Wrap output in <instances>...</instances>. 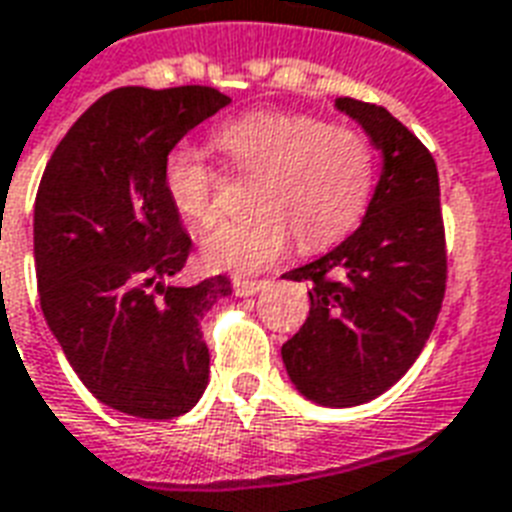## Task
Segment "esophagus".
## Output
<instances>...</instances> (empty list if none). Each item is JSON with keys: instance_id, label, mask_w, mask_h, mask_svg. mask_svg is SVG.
I'll list each match as a JSON object with an SVG mask.
<instances>
[{"instance_id": "esophagus-1", "label": "esophagus", "mask_w": 512, "mask_h": 512, "mask_svg": "<svg viewBox=\"0 0 512 512\" xmlns=\"http://www.w3.org/2000/svg\"><path fill=\"white\" fill-rule=\"evenodd\" d=\"M261 288H267V280H235V293L237 296H253Z\"/></svg>"}]
</instances>
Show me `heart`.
Segmentation results:
<instances>
[{"instance_id":"b5f03b06","label":"heart","mask_w":512,"mask_h":512,"mask_svg":"<svg viewBox=\"0 0 512 512\" xmlns=\"http://www.w3.org/2000/svg\"><path fill=\"white\" fill-rule=\"evenodd\" d=\"M216 144L256 176V216L229 221L202 240V259L224 272H256L283 256L293 232L301 248H323L350 232L374 192L371 141L352 125L285 109L240 114L216 130ZM170 205L194 227L219 219L221 173L192 146H173L162 162Z\"/></svg>"}]
</instances>
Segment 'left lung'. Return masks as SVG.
<instances>
[{"mask_svg":"<svg viewBox=\"0 0 512 512\" xmlns=\"http://www.w3.org/2000/svg\"><path fill=\"white\" fill-rule=\"evenodd\" d=\"M382 152L366 219L334 251L288 272L310 280V318L283 344L304 398L347 408L390 390L433 334L446 293V232L433 154L384 106L336 98Z\"/></svg>","mask_w":512,"mask_h":512,"instance_id":"8db88e82","label":"left lung"}]
</instances>
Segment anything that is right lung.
I'll list each match as a JSON object with an SVG mask.
<instances>
[{"label":"right lung","instance_id":"1","mask_svg":"<svg viewBox=\"0 0 512 512\" xmlns=\"http://www.w3.org/2000/svg\"><path fill=\"white\" fill-rule=\"evenodd\" d=\"M229 104L216 87H117L55 146L34 202L42 312L87 390L138 419L200 400L211 352L200 320L229 277L170 285L192 253L162 186L165 154Z\"/></svg>","mask_w":512,"mask_h":512}]
</instances>
